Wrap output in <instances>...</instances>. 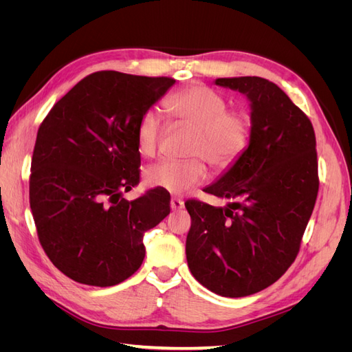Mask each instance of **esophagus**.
<instances>
[{"label":"esophagus","mask_w":352,"mask_h":352,"mask_svg":"<svg viewBox=\"0 0 352 352\" xmlns=\"http://www.w3.org/2000/svg\"><path fill=\"white\" fill-rule=\"evenodd\" d=\"M184 201L180 198H172L170 199V207H172V210H182L184 208Z\"/></svg>","instance_id":"esophagus-1"}]
</instances>
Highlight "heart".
Wrapping results in <instances>:
<instances>
[{"mask_svg":"<svg viewBox=\"0 0 352 352\" xmlns=\"http://www.w3.org/2000/svg\"><path fill=\"white\" fill-rule=\"evenodd\" d=\"M172 120L195 131L189 155L201 157L216 170L230 167L247 151L252 133L251 116L230 111L226 97L204 85L179 91L164 101ZM164 126L154 110H146L136 123L135 140L141 155L153 157L163 138ZM206 167L199 160L185 163L162 162L145 172V185L180 195L204 182Z\"/></svg>","mask_w":352,"mask_h":352,"instance_id":"1","label":"heart"}]
</instances>
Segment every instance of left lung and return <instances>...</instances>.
Returning <instances> with one entry per match:
<instances>
[{
    "mask_svg": "<svg viewBox=\"0 0 352 352\" xmlns=\"http://www.w3.org/2000/svg\"><path fill=\"white\" fill-rule=\"evenodd\" d=\"M217 87L250 101V145L206 192L214 207L189 199L188 267L207 289L239 298L260 292L289 269L318 192L310 119L278 85L257 76L219 78Z\"/></svg>",
    "mask_w": 352,
    "mask_h": 352,
    "instance_id": "1",
    "label": "left lung"
}]
</instances>
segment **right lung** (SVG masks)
I'll return each mask as SVG.
<instances>
[{"instance_id": "obj_1", "label": "right lung", "mask_w": 352, "mask_h": 352, "mask_svg": "<svg viewBox=\"0 0 352 352\" xmlns=\"http://www.w3.org/2000/svg\"><path fill=\"white\" fill-rule=\"evenodd\" d=\"M175 82L92 73L39 126L29 182L32 216L48 258L74 282L105 287L126 280L144 261V233L170 212L163 189L133 201L123 192L140 182L136 123Z\"/></svg>"}]
</instances>
